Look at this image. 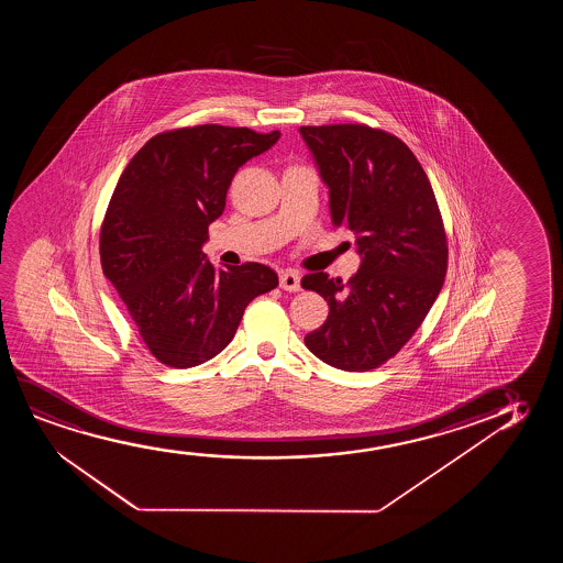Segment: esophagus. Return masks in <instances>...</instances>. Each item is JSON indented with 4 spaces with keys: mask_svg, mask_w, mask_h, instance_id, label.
Returning a JSON list of instances; mask_svg holds the SVG:
<instances>
[{
    "mask_svg": "<svg viewBox=\"0 0 563 563\" xmlns=\"http://www.w3.org/2000/svg\"><path fill=\"white\" fill-rule=\"evenodd\" d=\"M300 273L294 269H286L280 273V288L286 292H298L300 290Z\"/></svg>",
    "mask_w": 563,
    "mask_h": 563,
    "instance_id": "esophagus-1",
    "label": "esophagus"
}]
</instances>
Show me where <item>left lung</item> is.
I'll return each instance as SVG.
<instances>
[{
  "label": "left lung",
  "mask_w": 563,
  "mask_h": 563,
  "mask_svg": "<svg viewBox=\"0 0 563 563\" xmlns=\"http://www.w3.org/2000/svg\"><path fill=\"white\" fill-rule=\"evenodd\" d=\"M300 134L329 186L332 224L354 232L362 255L347 283L323 271L301 278L329 303L327 321L303 340L336 369H377L413 336L444 285L439 203L421 163L390 132L346 123Z\"/></svg>",
  "instance_id": "1"
}]
</instances>
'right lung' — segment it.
<instances>
[{
  "mask_svg": "<svg viewBox=\"0 0 563 563\" xmlns=\"http://www.w3.org/2000/svg\"><path fill=\"white\" fill-rule=\"evenodd\" d=\"M278 139V131L223 124L159 132L117 183L101 223V269L147 350L167 367L216 357L247 303L277 288V273L267 265L216 269L201 246L239 167Z\"/></svg>",
  "mask_w": 563,
  "mask_h": 563,
  "instance_id": "obj_1",
  "label": "right lung"
}]
</instances>
